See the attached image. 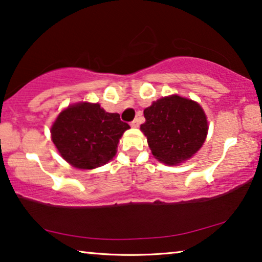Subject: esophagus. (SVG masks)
I'll return each mask as SVG.
<instances>
[{
  "instance_id": "esophagus-1",
  "label": "esophagus",
  "mask_w": 262,
  "mask_h": 262,
  "mask_svg": "<svg viewBox=\"0 0 262 262\" xmlns=\"http://www.w3.org/2000/svg\"><path fill=\"white\" fill-rule=\"evenodd\" d=\"M130 126H132L133 128L139 127V120L136 119V120H134V121H132V122H130Z\"/></svg>"
}]
</instances>
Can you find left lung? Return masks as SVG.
Listing matches in <instances>:
<instances>
[{
  "label": "left lung",
  "instance_id": "left-lung-1",
  "mask_svg": "<svg viewBox=\"0 0 262 262\" xmlns=\"http://www.w3.org/2000/svg\"><path fill=\"white\" fill-rule=\"evenodd\" d=\"M141 130L153 156L161 163L176 165L193 156L208 133L205 114L198 103L180 96L163 97L143 110Z\"/></svg>",
  "mask_w": 262,
  "mask_h": 262
}]
</instances>
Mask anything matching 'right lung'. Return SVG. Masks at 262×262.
<instances>
[{"label":"right lung","mask_w":262,"mask_h":262,"mask_svg":"<svg viewBox=\"0 0 262 262\" xmlns=\"http://www.w3.org/2000/svg\"><path fill=\"white\" fill-rule=\"evenodd\" d=\"M129 124L119 114L106 113L99 104L78 103L59 114L51 134L64 159L77 168L90 169L108 163Z\"/></svg>","instance_id":"obj_1"}]
</instances>
